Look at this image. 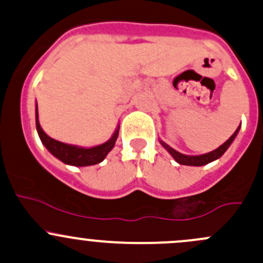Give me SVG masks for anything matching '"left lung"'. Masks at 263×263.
Masks as SVG:
<instances>
[{"label": "left lung", "mask_w": 263, "mask_h": 263, "mask_svg": "<svg viewBox=\"0 0 263 263\" xmlns=\"http://www.w3.org/2000/svg\"><path fill=\"white\" fill-rule=\"evenodd\" d=\"M238 131H239V127L237 128V131L234 132V134L232 135V136L229 137V140H227V141L224 142V144L221 145L219 148H216V150L211 151V153L209 154H203V155H200V156H188V155H183V154L178 153V151H176L174 148H172L171 146H168V145L165 144V142L160 141L161 145H163L164 147L168 150V153L171 154L172 156H173L174 159H176L177 163L182 164V165H193V166H201V165H205V164H209L210 161H214L216 160V159H219L220 156L222 155V154L227 151V148L230 146V144L233 142V140L235 139V136H237Z\"/></svg>", "instance_id": "obj_1"}]
</instances>
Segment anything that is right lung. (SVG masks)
<instances>
[{"label": "right lung", "mask_w": 263, "mask_h": 263, "mask_svg": "<svg viewBox=\"0 0 263 263\" xmlns=\"http://www.w3.org/2000/svg\"><path fill=\"white\" fill-rule=\"evenodd\" d=\"M35 123H36V131H38V135L39 137H41L42 142L44 144V146L48 148L50 153H52L55 158L60 159L61 161H63L65 164H70V165H75V166L94 165V164H98L100 163V161L104 160L107 154L112 150L113 146H115L116 140L117 137H118V132H119V127H118L109 141H107L103 145H99V146L84 148V147L72 146V145L63 144V142L57 141V140L50 139L48 135H46V132L42 129L41 124H39V121H38V105H36V109H35Z\"/></svg>", "instance_id": "right-lung-1"}]
</instances>
